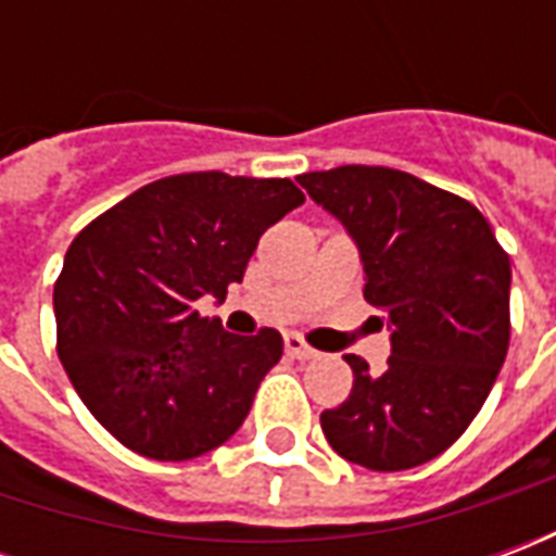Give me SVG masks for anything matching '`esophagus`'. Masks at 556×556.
Segmentation results:
<instances>
[{"instance_id": "esophagus-1", "label": "esophagus", "mask_w": 556, "mask_h": 556, "mask_svg": "<svg viewBox=\"0 0 556 556\" xmlns=\"http://www.w3.org/2000/svg\"><path fill=\"white\" fill-rule=\"evenodd\" d=\"M286 354L298 357V361H313V357H318V351H315L313 345H306V339L298 337V333H289V337H286Z\"/></svg>"}]
</instances>
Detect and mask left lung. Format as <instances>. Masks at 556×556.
Masks as SVG:
<instances>
[{
  "instance_id": "1",
  "label": "left lung",
  "mask_w": 556,
  "mask_h": 556,
  "mask_svg": "<svg viewBox=\"0 0 556 556\" xmlns=\"http://www.w3.org/2000/svg\"><path fill=\"white\" fill-rule=\"evenodd\" d=\"M361 247L363 298L387 315L381 375L345 354L351 396L321 414L327 443L369 470H408L453 446L509 351L513 267L477 205L408 172L339 166L298 178Z\"/></svg>"
}]
</instances>
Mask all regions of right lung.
Listing matches in <instances>:
<instances>
[{"instance_id":"right-lung-1","label":"right lung","mask_w":556,"mask_h":556,"mask_svg":"<svg viewBox=\"0 0 556 556\" xmlns=\"http://www.w3.org/2000/svg\"><path fill=\"white\" fill-rule=\"evenodd\" d=\"M298 205L289 178L184 172L139 187L74 238L53 286L55 351L115 441L187 462L241 429L282 337L226 333L195 301H226L258 238Z\"/></svg>"}]
</instances>
